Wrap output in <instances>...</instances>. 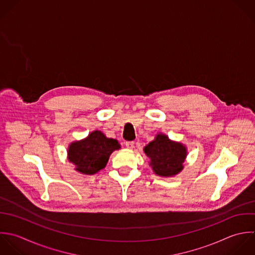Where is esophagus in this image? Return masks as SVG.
<instances>
[{
  "mask_svg": "<svg viewBox=\"0 0 255 255\" xmlns=\"http://www.w3.org/2000/svg\"><path fill=\"white\" fill-rule=\"evenodd\" d=\"M126 147L128 148V149H130V150H132L133 148H134V145H135V143L133 142V141H128V142H126Z\"/></svg>",
  "mask_w": 255,
  "mask_h": 255,
  "instance_id": "1",
  "label": "esophagus"
}]
</instances>
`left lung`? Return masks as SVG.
<instances>
[{
	"instance_id": "8db88e82",
	"label": "left lung",
	"mask_w": 255,
	"mask_h": 255,
	"mask_svg": "<svg viewBox=\"0 0 255 255\" xmlns=\"http://www.w3.org/2000/svg\"><path fill=\"white\" fill-rule=\"evenodd\" d=\"M154 173L161 177H173L179 174L187 157V148L179 142L171 141L167 135L158 134L145 148Z\"/></svg>"
}]
</instances>
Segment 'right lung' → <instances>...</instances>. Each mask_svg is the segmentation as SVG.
Returning <instances> with one entry per match:
<instances>
[{"label": "right lung", "mask_w": 255, "mask_h": 255, "mask_svg": "<svg viewBox=\"0 0 255 255\" xmlns=\"http://www.w3.org/2000/svg\"><path fill=\"white\" fill-rule=\"evenodd\" d=\"M119 149L117 140L107 138L101 131L96 130L85 139L72 142L67 156L76 171L84 175H94L105 168L112 152Z\"/></svg>", "instance_id": "add662e5"}]
</instances>
